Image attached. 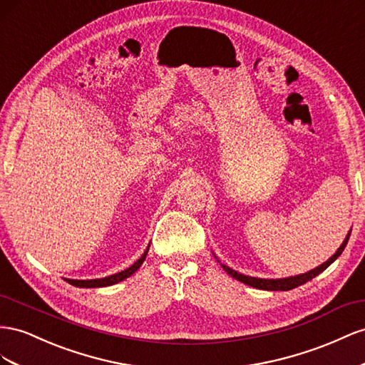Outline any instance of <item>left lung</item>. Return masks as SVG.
I'll list each match as a JSON object with an SVG mask.
<instances>
[{
  "label": "left lung",
  "instance_id": "1",
  "mask_svg": "<svg viewBox=\"0 0 365 365\" xmlns=\"http://www.w3.org/2000/svg\"><path fill=\"white\" fill-rule=\"evenodd\" d=\"M349 237H350V232L347 234L344 243L341 245V247L338 249L336 254H333L326 263H322L317 269L310 270V272L303 274V275H297V277H290V278H281V279H263V278H254V277H247V275H243V274H238V272H235V270H232L231 267H227L225 264H222V267L226 270L229 275L234 277L238 281H242V283H245L247 286H252V287H257V289H263V290H290V289H295V287H298L301 284L307 283V281H310L312 278H315L317 275H319L322 270H326L342 254V251H344V247H346V245L349 242Z\"/></svg>",
  "mask_w": 365,
  "mask_h": 365
}]
</instances>
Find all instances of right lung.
I'll use <instances>...</instances> for the list:
<instances>
[{
    "label": "right lung",
    "instance_id": "1",
    "mask_svg": "<svg viewBox=\"0 0 365 365\" xmlns=\"http://www.w3.org/2000/svg\"><path fill=\"white\" fill-rule=\"evenodd\" d=\"M147 254H148V249L143 252V255L138 259L136 263L130 266L128 269L122 270V272H119V274H114V275H110V277H106V278H99V279H67L66 278V281H68L70 284L76 286V287H103V286L116 284V283H119V281L128 278L130 275L136 272V270L140 267V264L143 263V259H145V257H147Z\"/></svg>",
    "mask_w": 365,
    "mask_h": 365
}]
</instances>
